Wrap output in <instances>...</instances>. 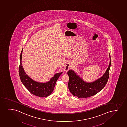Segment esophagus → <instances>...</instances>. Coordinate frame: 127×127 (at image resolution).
<instances>
[{"instance_id": "obj_1", "label": "esophagus", "mask_w": 127, "mask_h": 127, "mask_svg": "<svg viewBox=\"0 0 127 127\" xmlns=\"http://www.w3.org/2000/svg\"><path fill=\"white\" fill-rule=\"evenodd\" d=\"M71 68V64L69 62H67L65 64L64 67V70L65 71H67L70 69Z\"/></svg>"}]
</instances>
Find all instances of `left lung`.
Listing matches in <instances>:
<instances>
[{
  "label": "left lung",
  "instance_id": "obj_1",
  "mask_svg": "<svg viewBox=\"0 0 127 127\" xmlns=\"http://www.w3.org/2000/svg\"><path fill=\"white\" fill-rule=\"evenodd\" d=\"M109 64L103 76L92 82L85 81L73 70H69L67 74L69 77L68 88L74 96L78 98H87L93 96L102 90L107 83L109 76L111 65L109 54Z\"/></svg>",
  "mask_w": 127,
  "mask_h": 127
}]
</instances>
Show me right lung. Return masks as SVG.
<instances>
[{
    "instance_id": "add662e5",
    "label": "right lung",
    "mask_w": 127,
    "mask_h": 127,
    "mask_svg": "<svg viewBox=\"0 0 127 127\" xmlns=\"http://www.w3.org/2000/svg\"><path fill=\"white\" fill-rule=\"evenodd\" d=\"M22 51L23 49L20 56V62L19 69L21 81L24 86L32 95L41 97L49 96L53 91L56 81L62 72L56 73L47 83H42L35 81L28 76L24 71L22 63Z\"/></svg>"
}]
</instances>
